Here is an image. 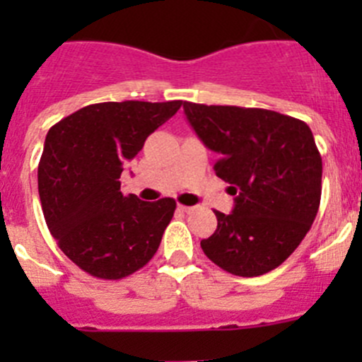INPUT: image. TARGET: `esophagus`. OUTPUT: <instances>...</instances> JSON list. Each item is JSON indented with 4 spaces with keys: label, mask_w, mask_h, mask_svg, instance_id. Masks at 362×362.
Returning a JSON list of instances; mask_svg holds the SVG:
<instances>
[{
    "label": "esophagus",
    "mask_w": 362,
    "mask_h": 362,
    "mask_svg": "<svg viewBox=\"0 0 362 362\" xmlns=\"http://www.w3.org/2000/svg\"><path fill=\"white\" fill-rule=\"evenodd\" d=\"M178 210L185 211V214H191V211L194 210V208H192V206H185V204H178Z\"/></svg>",
    "instance_id": "esophagus-1"
}]
</instances>
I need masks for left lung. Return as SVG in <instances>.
I'll use <instances>...</instances> for the list:
<instances>
[{"instance_id":"left-lung-1","label":"left lung","mask_w":362,"mask_h":362,"mask_svg":"<svg viewBox=\"0 0 362 362\" xmlns=\"http://www.w3.org/2000/svg\"><path fill=\"white\" fill-rule=\"evenodd\" d=\"M189 124L221 159L214 170L235 196L231 214L202 249L218 268L259 276L282 264L312 228L322 192V158L303 120L264 108L184 101Z\"/></svg>"}]
</instances>
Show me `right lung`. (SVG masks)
<instances>
[{
  "mask_svg": "<svg viewBox=\"0 0 362 362\" xmlns=\"http://www.w3.org/2000/svg\"><path fill=\"white\" fill-rule=\"evenodd\" d=\"M182 101H108L83 107L49 129L38 192L49 231L80 269L120 280L144 268L175 214L171 198L148 203L120 191V173Z\"/></svg>",
  "mask_w": 362,
  "mask_h": 362,
  "instance_id": "obj_1",
  "label": "right lung"
}]
</instances>
